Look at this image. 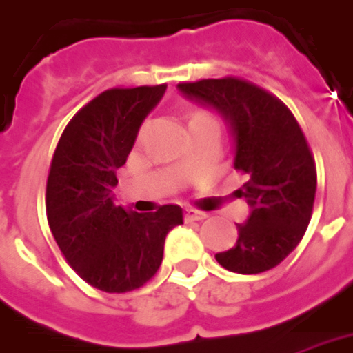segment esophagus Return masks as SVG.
Listing matches in <instances>:
<instances>
[{
    "label": "esophagus",
    "mask_w": 353,
    "mask_h": 353,
    "mask_svg": "<svg viewBox=\"0 0 353 353\" xmlns=\"http://www.w3.org/2000/svg\"><path fill=\"white\" fill-rule=\"evenodd\" d=\"M184 219H186V221H203V219H206V214L205 212L190 208V210L184 212Z\"/></svg>",
    "instance_id": "1"
}]
</instances>
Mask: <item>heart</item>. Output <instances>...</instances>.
Wrapping results in <instances>:
<instances>
[{"label":"heart","mask_w":353,"mask_h":353,"mask_svg":"<svg viewBox=\"0 0 353 353\" xmlns=\"http://www.w3.org/2000/svg\"><path fill=\"white\" fill-rule=\"evenodd\" d=\"M197 123H216L214 121V117H210L205 111H197V113H193L192 119H190V124H197Z\"/></svg>","instance_id":"b5f03b06"}]
</instances>
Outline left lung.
<instances>
[{
	"mask_svg": "<svg viewBox=\"0 0 353 353\" xmlns=\"http://www.w3.org/2000/svg\"><path fill=\"white\" fill-rule=\"evenodd\" d=\"M179 89L223 117L234 139V169L248 179L236 195L251 214L236 225V245L216 261L234 274L272 270L301 242L316 193V165L298 121L275 94L248 79H201Z\"/></svg>",
	"mask_w": 353,
	"mask_h": 353,
	"instance_id": "8db88e82",
	"label": "left lung"
}]
</instances>
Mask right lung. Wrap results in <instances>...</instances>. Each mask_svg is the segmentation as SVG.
<instances>
[{
	"label": "right lung",
	"mask_w": 353,
	"mask_h": 353,
	"mask_svg": "<svg viewBox=\"0 0 353 353\" xmlns=\"http://www.w3.org/2000/svg\"><path fill=\"white\" fill-rule=\"evenodd\" d=\"M167 85L108 89L66 124L46 182L50 230L66 262L104 292H130L152 279L182 208L137 214L113 205L117 169L126 163L139 126Z\"/></svg>",
	"instance_id": "right-lung-1"
}]
</instances>
